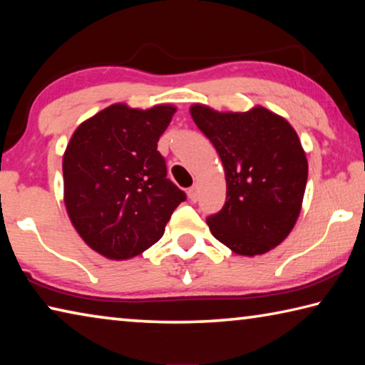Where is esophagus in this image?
I'll return each instance as SVG.
<instances>
[{
  "label": "esophagus",
  "mask_w": 365,
  "mask_h": 365,
  "mask_svg": "<svg viewBox=\"0 0 365 365\" xmlns=\"http://www.w3.org/2000/svg\"><path fill=\"white\" fill-rule=\"evenodd\" d=\"M188 197L193 202H196L197 201V185H193V187H191L190 190H188Z\"/></svg>",
  "instance_id": "obj_1"
}]
</instances>
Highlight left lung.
Segmentation results:
<instances>
[{"label": "left lung", "instance_id": "obj_1", "mask_svg": "<svg viewBox=\"0 0 365 365\" xmlns=\"http://www.w3.org/2000/svg\"><path fill=\"white\" fill-rule=\"evenodd\" d=\"M190 114L225 172L227 200L207 217L209 230L240 256L274 250L293 230L304 197L307 159L298 133L264 106L220 113L196 103Z\"/></svg>", "mask_w": 365, "mask_h": 365}]
</instances>
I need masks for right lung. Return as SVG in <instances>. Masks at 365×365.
I'll return each instance as SVG.
<instances>
[{
    "mask_svg": "<svg viewBox=\"0 0 365 365\" xmlns=\"http://www.w3.org/2000/svg\"><path fill=\"white\" fill-rule=\"evenodd\" d=\"M175 110L110 104L80 123L67 143L66 211L80 238L104 257L125 261L151 248L187 197L165 178L158 151Z\"/></svg>",
    "mask_w": 365,
    "mask_h": 365,
    "instance_id": "right-lung-1",
    "label": "right lung"
}]
</instances>
